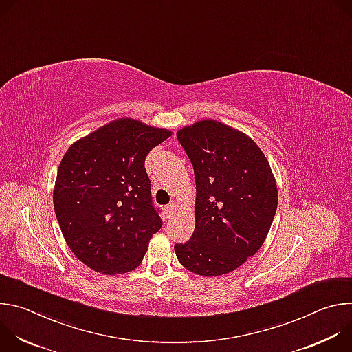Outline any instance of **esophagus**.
<instances>
[{
    "mask_svg": "<svg viewBox=\"0 0 352 352\" xmlns=\"http://www.w3.org/2000/svg\"><path fill=\"white\" fill-rule=\"evenodd\" d=\"M175 209H177V206H175L174 204H171V205H168V206L166 208V216H167V219L173 217V214H174Z\"/></svg>",
    "mask_w": 352,
    "mask_h": 352,
    "instance_id": "34e87169",
    "label": "esophagus"
}]
</instances>
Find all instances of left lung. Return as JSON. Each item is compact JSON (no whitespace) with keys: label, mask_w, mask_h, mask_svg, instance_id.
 Listing matches in <instances>:
<instances>
[{"label":"left lung","mask_w":352,"mask_h":352,"mask_svg":"<svg viewBox=\"0 0 352 352\" xmlns=\"http://www.w3.org/2000/svg\"><path fill=\"white\" fill-rule=\"evenodd\" d=\"M177 138L193 166L195 230L174 246L179 263L205 276L231 273L254 256L272 227L278 190L261 147L246 133L202 120Z\"/></svg>","instance_id":"obj_1"}]
</instances>
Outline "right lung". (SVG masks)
Listing matches in <instances>:
<instances>
[{
  "label": "right lung",
  "instance_id": "1",
  "mask_svg": "<svg viewBox=\"0 0 352 352\" xmlns=\"http://www.w3.org/2000/svg\"><path fill=\"white\" fill-rule=\"evenodd\" d=\"M171 135L124 117L78 139L65 152L53 192L54 210L69 249L94 272L114 276L135 270L162 228L144 159Z\"/></svg>",
  "mask_w": 352,
  "mask_h": 352
}]
</instances>
